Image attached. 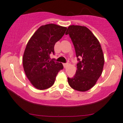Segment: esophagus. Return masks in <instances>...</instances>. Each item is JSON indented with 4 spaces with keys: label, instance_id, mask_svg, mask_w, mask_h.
Segmentation results:
<instances>
[{
    "label": "esophagus",
    "instance_id": "1",
    "mask_svg": "<svg viewBox=\"0 0 123 123\" xmlns=\"http://www.w3.org/2000/svg\"><path fill=\"white\" fill-rule=\"evenodd\" d=\"M68 64H68V63H64V64H63V66H64V68H66V67L68 66Z\"/></svg>",
    "mask_w": 123,
    "mask_h": 123
}]
</instances>
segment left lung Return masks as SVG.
Instances as JSON below:
<instances>
[{
	"label": "left lung",
	"mask_w": 123,
	"mask_h": 123,
	"mask_svg": "<svg viewBox=\"0 0 123 123\" xmlns=\"http://www.w3.org/2000/svg\"><path fill=\"white\" fill-rule=\"evenodd\" d=\"M69 34L75 47L78 63L76 74L68 78L69 86L75 90L86 92L92 88L102 73L104 55L98 39L87 27L70 25Z\"/></svg>",
	"instance_id": "obj_1"
}]
</instances>
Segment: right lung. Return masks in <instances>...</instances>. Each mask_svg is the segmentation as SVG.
I'll list each match as a JSON object with an SVG mask.
<instances>
[{"label": "right lung", "instance_id": "right-lung-1", "mask_svg": "<svg viewBox=\"0 0 123 123\" xmlns=\"http://www.w3.org/2000/svg\"><path fill=\"white\" fill-rule=\"evenodd\" d=\"M67 28L54 24L40 27L28 42L23 57L27 77L38 90H45L54 84L58 72L63 69L61 63L50 60L54 54L55 43L64 35Z\"/></svg>", "mask_w": 123, "mask_h": 123}]
</instances>
